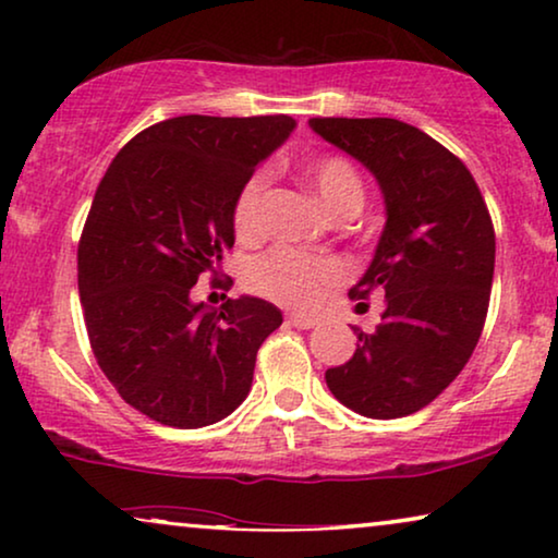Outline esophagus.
I'll list each match as a JSON object with an SVG mask.
<instances>
[{
  "mask_svg": "<svg viewBox=\"0 0 558 558\" xmlns=\"http://www.w3.org/2000/svg\"><path fill=\"white\" fill-rule=\"evenodd\" d=\"M287 323L294 325V327H300V330H310V327L317 325V319H312L307 315H296V312H289Z\"/></svg>",
  "mask_w": 558,
  "mask_h": 558,
  "instance_id": "34e87169",
  "label": "esophagus"
}]
</instances>
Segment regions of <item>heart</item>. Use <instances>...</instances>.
<instances>
[{
    "label": "heart",
    "mask_w": 558,
    "mask_h": 558,
    "mask_svg": "<svg viewBox=\"0 0 558 558\" xmlns=\"http://www.w3.org/2000/svg\"><path fill=\"white\" fill-rule=\"evenodd\" d=\"M304 180L330 216H355L361 210L365 190L361 174L348 159L319 157L304 167ZM266 193V172H254L243 182L233 205V228L243 241L262 231V208ZM342 279V266L317 262L292 248H274L248 266L246 281L254 292L271 296L292 307L310 310L323 300L325 289Z\"/></svg>",
    "instance_id": "obj_1"
}]
</instances>
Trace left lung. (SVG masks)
Returning a JSON list of instances; mask_svg holds the SVG:
<instances>
[{
    "label": "left lung",
    "instance_id": "1",
    "mask_svg": "<svg viewBox=\"0 0 558 558\" xmlns=\"http://www.w3.org/2000/svg\"><path fill=\"white\" fill-rule=\"evenodd\" d=\"M310 129L376 178L386 223L353 300L386 296L376 332L327 368L335 399L368 418L432 403L475 350L490 302L495 233L468 167L399 119H310Z\"/></svg>",
    "mask_w": 558,
    "mask_h": 558
}]
</instances>
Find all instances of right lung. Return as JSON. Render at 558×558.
I'll return each instance as SVG.
<instances>
[{
    "instance_id": "obj_1",
    "label": "right lung",
    "mask_w": 558,
    "mask_h": 558,
    "mask_svg": "<svg viewBox=\"0 0 558 558\" xmlns=\"http://www.w3.org/2000/svg\"><path fill=\"white\" fill-rule=\"evenodd\" d=\"M292 117H174L113 157L78 246L90 348L129 407L201 429L241 407L256 353L281 310L243 294L193 300L233 246V205L256 165L289 140Z\"/></svg>"
}]
</instances>
